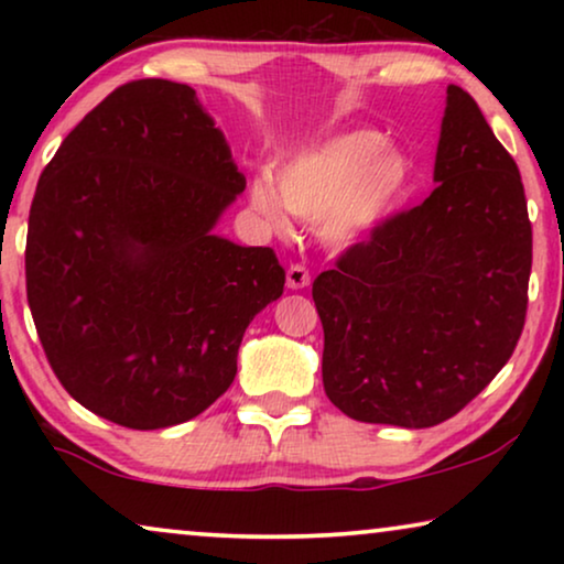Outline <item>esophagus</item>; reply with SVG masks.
I'll use <instances>...</instances> for the list:
<instances>
[{
	"instance_id": "34e87169",
	"label": "esophagus",
	"mask_w": 564,
	"mask_h": 564,
	"mask_svg": "<svg viewBox=\"0 0 564 564\" xmlns=\"http://www.w3.org/2000/svg\"><path fill=\"white\" fill-rule=\"evenodd\" d=\"M311 284V274L303 264H292L288 269V290H305Z\"/></svg>"
}]
</instances>
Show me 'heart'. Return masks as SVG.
<instances>
[{"instance_id":"obj_1","label":"heart","mask_w":564,"mask_h":564,"mask_svg":"<svg viewBox=\"0 0 564 564\" xmlns=\"http://www.w3.org/2000/svg\"><path fill=\"white\" fill-rule=\"evenodd\" d=\"M413 182V161L377 130H346L297 153L276 172L253 176L249 203L269 226L288 228L284 207L300 220H318V236L351 249L377 234Z\"/></svg>"}]
</instances>
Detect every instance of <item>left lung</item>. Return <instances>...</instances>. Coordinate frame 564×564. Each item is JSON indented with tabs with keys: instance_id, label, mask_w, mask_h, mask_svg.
Returning a JSON list of instances; mask_svg holds the SVG:
<instances>
[{
	"instance_id": "1",
	"label": "left lung",
	"mask_w": 564,
	"mask_h": 564,
	"mask_svg": "<svg viewBox=\"0 0 564 564\" xmlns=\"http://www.w3.org/2000/svg\"><path fill=\"white\" fill-rule=\"evenodd\" d=\"M436 189L315 276L323 388L354 421L436 426L488 388L527 321L531 223L516 161L446 87Z\"/></svg>"
}]
</instances>
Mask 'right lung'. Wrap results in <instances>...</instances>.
Returning <instances> with one entry per match:
<instances>
[{
    "instance_id": "1",
    "label": "right lung",
    "mask_w": 564,
    "mask_h": 564,
    "mask_svg": "<svg viewBox=\"0 0 564 564\" xmlns=\"http://www.w3.org/2000/svg\"><path fill=\"white\" fill-rule=\"evenodd\" d=\"M243 189L187 84H122L64 138L30 207L25 280L76 403L151 431L230 388L246 328L284 290L272 249L213 234Z\"/></svg>"
}]
</instances>
